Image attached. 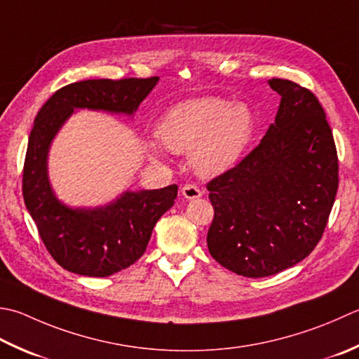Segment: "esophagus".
Masks as SVG:
<instances>
[{"instance_id":"34e87169","label":"esophagus","mask_w":359,"mask_h":359,"mask_svg":"<svg viewBox=\"0 0 359 359\" xmlns=\"http://www.w3.org/2000/svg\"><path fill=\"white\" fill-rule=\"evenodd\" d=\"M182 196H184V198L188 199V201L189 199H198L202 196V191L196 185L187 184V185L182 187Z\"/></svg>"}]
</instances>
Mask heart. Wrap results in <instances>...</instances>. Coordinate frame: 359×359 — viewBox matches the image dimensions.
Returning a JSON list of instances; mask_svg holds the SVG:
<instances>
[{"label":"heart","mask_w":359,"mask_h":359,"mask_svg":"<svg viewBox=\"0 0 359 359\" xmlns=\"http://www.w3.org/2000/svg\"><path fill=\"white\" fill-rule=\"evenodd\" d=\"M255 115L249 105L222 97H196L174 105L161 118L158 137L172 152L191 151V163L205 177L233 168L248 149L255 132ZM154 157H161L151 144Z\"/></svg>","instance_id":"1"}]
</instances>
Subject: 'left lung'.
I'll list each match as a JSON object with an SVG mask.
<instances>
[{"mask_svg":"<svg viewBox=\"0 0 359 359\" xmlns=\"http://www.w3.org/2000/svg\"><path fill=\"white\" fill-rule=\"evenodd\" d=\"M282 96L276 123L235 168L207 184L215 208L207 245L243 277H269L314 250L338 191V152L310 90L271 79Z\"/></svg>","mask_w":359,"mask_h":359,"instance_id":"1","label":"left lung"}]
</instances>
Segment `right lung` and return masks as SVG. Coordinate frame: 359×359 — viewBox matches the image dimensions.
Instances as JSON below:
<instances>
[{
	"label": "right lung",
	"mask_w": 359,
	"mask_h": 359,
	"mask_svg": "<svg viewBox=\"0 0 359 359\" xmlns=\"http://www.w3.org/2000/svg\"><path fill=\"white\" fill-rule=\"evenodd\" d=\"M147 79H90L69 83L49 97L35 116L23 168V198L39 235L63 269L109 277L144 254L154 226L177 198V185L124 191L104 207L72 208L62 203L48 177L51 142L74 109L133 115L157 86Z\"/></svg>",
	"instance_id": "obj_1"
}]
</instances>
